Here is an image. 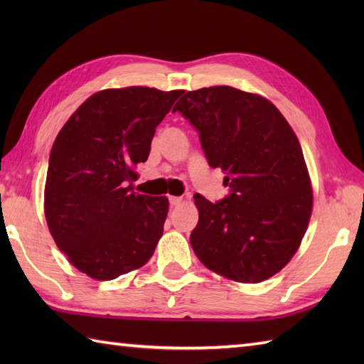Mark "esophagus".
<instances>
[{
  "label": "esophagus",
  "instance_id": "obj_1",
  "mask_svg": "<svg viewBox=\"0 0 364 364\" xmlns=\"http://www.w3.org/2000/svg\"><path fill=\"white\" fill-rule=\"evenodd\" d=\"M168 203L170 206H180L183 203L181 197H168Z\"/></svg>",
  "mask_w": 364,
  "mask_h": 364
}]
</instances>
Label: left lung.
Segmentation results:
<instances>
[{
  "instance_id": "obj_1",
  "label": "left lung",
  "mask_w": 364,
  "mask_h": 364,
  "mask_svg": "<svg viewBox=\"0 0 364 364\" xmlns=\"http://www.w3.org/2000/svg\"><path fill=\"white\" fill-rule=\"evenodd\" d=\"M197 129L208 164L230 194L211 203L196 194L191 233L197 258L241 283L267 280L297 252L311 218L310 175L297 136L259 95L230 86L186 92L173 107Z\"/></svg>"
}]
</instances>
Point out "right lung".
Returning <instances> with one entry per match:
<instances>
[{"label": "right lung", "mask_w": 364, "mask_h": 364, "mask_svg": "<svg viewBox=\"0 0 364 364\" xmlns=\"http://www.w3.org/2000/svg\"><path fill=\"white\" fill-rule=\"evenodd\" d=\"M183 90L107 89L84 102L53 144L45 218L68 261L95 280L142 267L156 249L166 197L134 192L156 127Z\"/></svg>", "instance_id": "add662e5"}]
</instances>
